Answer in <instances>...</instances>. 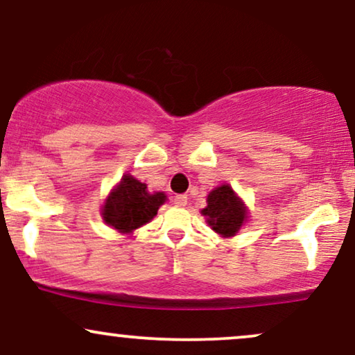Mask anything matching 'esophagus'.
Instances as JSON below:
<instances>
[{"label":"esophagus","mask_w":355,"mask_h":355,"mask_svg":"<svg viewBox=\"0 0 355 355\" xmlns=\"http://www.w3.org/2000/svg\"><path fill=\"white\" fill-rule=\"evenodd\" d=\"M174 204H176V206H179V207L186 206V204H187V196L186 194L174 196Z\"/></svg>","instance_id":"obj_1"}]
</instances>
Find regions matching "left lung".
<instances>
[{
    "instance_id": "obj_1",
    "label": "left lung",
    "mask_w": 355,
    "mask_h": 355,
    "mask_svg": "<svg viewBox=\"0 0 355 355\" xmlns=\"http://www.w3.org/2000/svg\"><path fill=\"white\" fill-rule=\"evenodd\" d=\"M209 226L224 237L234 236L248 218V212L239 198L227 184L211 191L207 196V207L202 209Z\"/></svg>"
}]
</instances>
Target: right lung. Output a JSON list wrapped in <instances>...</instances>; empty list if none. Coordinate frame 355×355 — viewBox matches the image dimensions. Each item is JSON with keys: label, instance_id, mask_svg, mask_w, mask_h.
I'll return each mask as SVG.
<instances>
[{"label": "right lung", "instance_id": "right-lung-1", "mask_svg": "<svg viewBox=\"0 0 355 355\" xmlns=\"http://www.w3.org/2000/svg\"><path fill=\"white\" fill-rule=\"evenodd\" d=\"M164 193H149L144 182L126 174L103 206V219L121 232H131L149 223L162 202Z\"/></svg>", "mask_w": 355, "mask_h": 355}]
</instances>
